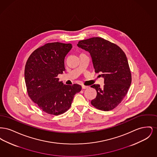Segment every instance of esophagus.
<instances>
[{
	"label": "esophagus",
	"instance_id": "34e87169",
	"mask_svg": "<svg viewBox=\"0 0 157 157\" xmlns=\"http://www.w3.org/2000/svg\"><path fill=\"white\" fill-rule=\"evenodd\" d=\"M89 88V86H85V85H82V88L83 90L87 89V88Z\"/></svg>",
	"mask_w": 157,
	"mask_h": 157
}]
</instances>
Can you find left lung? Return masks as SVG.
I'll use <instances>...</instances> for the list:
<instances>
[{"label":"left lung","instance_id":"obj_1","mask_svg":"<svg viewBox=\"0 0 157 157\" xmlns=\"http://www.w3.org/2000/svg\"><path fill=\"white\" fill-rule=\"evenodd\" d=\"M77 46L90 53L96 73L104 78V87L98 84L95 88L97 97L91 104L98 109L108 111L120 104L127 95L131 83V74L127 56L117 46L101 37L81 40Z\"/></svg>","mask_w":157,"mask_h":157}]
</instances>
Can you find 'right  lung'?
Returning <instances> with one entry per match:
<instances>
[{"label":"right lung","mask_w":157,"mask_h":157,"mask_svg":"<svg viewBox=\"0 0 157 157\" xmlns=\"http://www.w3.org/2000/svg\"><path fill=\"white\" fill-rule=\"evenodd\" d=\"M72 48L71 44H47L35 50L26 62L25 80L29 97L47 113L66 112L82 89L79 85H67L58 78L65 71L64 59Z\"/></svg>","instance_id":"add662e5"}]
</instances>
